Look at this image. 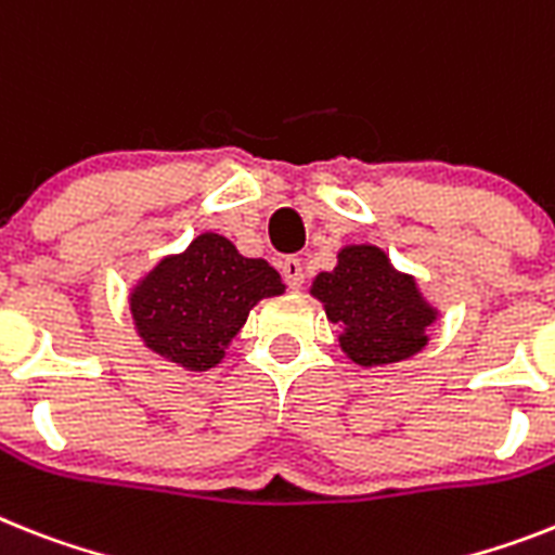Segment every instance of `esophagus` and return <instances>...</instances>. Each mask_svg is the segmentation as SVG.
<instances>
[{"label":"esophagus","mask_w":555,"mask_h":555,"mask_svg":"<svg viewBox=\"0 0 555 555\" xmlns=\"http://www.w3.org/2000/svg\"><path fill=\"white\" fill-rule=\"evenodd\" d=\"M279 270H282V279H285L287 287H293V291H299V287L305 285V268H301V259H296V256L282 259V262H279Z\"/></svg>","instance_id":"obj_1"}]
</instances>
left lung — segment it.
Listing matches in <instances>:
<instances>
[{"label": "left lung", "mask_w": 555, "mask_h": 555, "mask_svg": "<svg viewBox=\"0 0 555 555\" xmlns=\"http://www.w3.org/2000/svg\"><path fill=\"white\" fill-rule=\"evenodd\" d=\"M310 293L330 321L344 324L338 341L361 366L395 364L421 352L428 324L437 319L414 279L398 273L375 245H347L335 270L319 273Z\"/></svg>", "instance_id": "8db88e82"}]
</instances>
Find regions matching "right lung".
<instances>
[{
	"label": "right lung",
	"instance_id": "1",
	"mask_svg": "<svg viewBox=\"0 0 555 555\" xmlns=\"http://www.w3.org/2000/svg\"><path fill=\"white\" fill-rule=\"evenodd\" d=\"M285 291L264 259H248L220 234H199L166 256L132 291V319L149 349L185 370L220 364L256 301Z\"/></svg>",
	"mask_w": 555,
	"mask_h": 555
}]
</instances>
